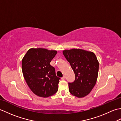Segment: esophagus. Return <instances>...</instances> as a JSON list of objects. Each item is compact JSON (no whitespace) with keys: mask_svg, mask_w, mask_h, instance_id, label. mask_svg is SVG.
<instances>
[{"mask_svg":"<svg viewBox=\"0 0 121 121\" xmlns=\"http://www.w3.org/2000/svg\"><path fill=\"white\" fill-rule=\"evenodd\" d=\"M61 79H63V80H64V79H65V76H63L62 78H61Z\"/></svg>","mask_w":121,"mask_h":121,"instance_id":"esophagus-1","label":"esophagus"}]
</instances>
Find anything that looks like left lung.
I'll return each mask as SVG.
<instances>
[{"instance_id": "obj_1", "label": "left lung", "mask_w": 121, "mask_h": 121, "mask_svg": "<svg viewBox=\"0 0 121 121\" xmlns=\"http://www.w3.org/2000/svg\"><path fill=\"white\" fill-rule=\"evenodd\" d=\"M75 75L73 83H69L70 93L74 96L83 98L88 95L96 83L99 71V62L91 51L81 49L63 51Z\"/></svg>"}]
</instances>
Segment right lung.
Segmentation results:
<instances>
[{"label": "right lung", "mask_w": 121, "mask_h": 121, "mask_svg": "<svg viewBox=\"0 0 121 121\" xmlns=\"http://www.w3.org/2000/svg\"><path fill=\"white\" fill-rule=\"evenodd\" d=\"M57 53L47 49L30 48L22 60V73L28 86L37 96L47 98L58 91L60 78L50 65Z\"/></svg>", "instance_id": "add662e5"}]
</instances>
